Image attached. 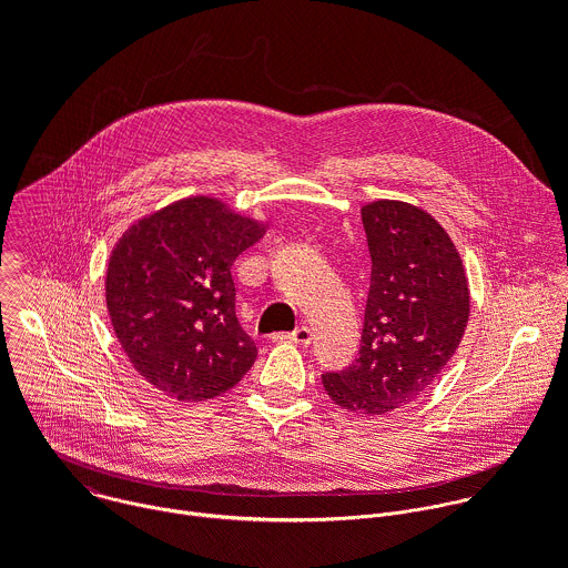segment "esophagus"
I'll return each instance as SVG.
<instances>
[{"label":"esophagus","instance_id":"1","mask_svg":"<svg viewBox=\"0 0 568 568\" xmlns=\"http://www.w3.org/2000/svg\"><path fill=\"white\" fill-rule=\"evenodd\" d=\"M272 339L274 342H290V344H296V346H310L312 344V333H310L307 326H301L294 333H278Z\"/></svg>","mask_w":568,"mask_h":568}]
</instances>
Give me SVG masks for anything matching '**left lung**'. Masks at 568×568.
<instances>
[{
    "label": "left lung",
    "mask_w": 568,
    "mask_h": 568,
    "mask_svg": "<svg viewBox=\"0 0 568 568\" xmlns=\"http://www.w3.org/2000/svg\"><path fill=\"white\" fill-rule=\"evenodd\" d=\"M362 222L373 267L359 357L321 379L342 409L382 416L420 397L454 357L469 285L449 233L425 209L375 200Z\"/></svg>",
    "instance_id": "8db88e82"
}]
</instances>
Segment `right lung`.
<instances>
[{"mask_svg":"<svg viewBox=\"0 0 568 568\" xmlns=\"http://www.w3.org/2000/svg\"><path fill=\"white\" fill-rule=\"evenodd\" d=\"M267 231L209 195L178 200L125 229L108 261L105 303L134 371L180 402L233 388L256 362L235 318L233 261Z\"/></svg>","mask_w":568,"mask_h":568,"instance_id":"right-lung-1","label":"right lung"}]
</instances>
